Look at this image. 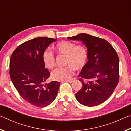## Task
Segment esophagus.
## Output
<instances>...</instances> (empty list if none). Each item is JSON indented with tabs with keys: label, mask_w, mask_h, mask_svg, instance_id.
I'll return each instance as SVG.
<instances>
[{
	"label": "esophagus",
	"mask_w": 131,
	"mask_h": 131,
	"mask_svg": "<svg viewBox=\"0 0 131 131\" xmlns=\"http://www.w3.org/2000/svg\"><path fill=\"white\" fill-rule=\"evenodd\" d=\"M63 82H68L69 83H72L73 81V80H68V81H62L61 83H63Z\"/></svg>",
	"instance_id": "esophagus-1"
}]
</instances>
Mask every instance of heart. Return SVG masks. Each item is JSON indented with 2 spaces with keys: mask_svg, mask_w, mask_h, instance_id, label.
<instances>
[{
  "mask_svg": "<svg viewBox=\"0 0 131 131\" xmlns=\"http://www.w3.org/2000/svg\"><path fill=\"white\" fill-rule=\"evenodd\" d=\"M55 50L59 54L66 56L65 68H58L52 71L51 78L55 81H66L71 79L74 74V69L80 70L85 66L88 61V51L83 45H76L73 42L62 41L57 44ZM46 68L52 69L55 65V58L50 48L44 50L42 55Z\"/></svg>",
  "mask_w": 131,
  "mask_h": 131,
  "instance_id": "obj_1",
  "label": "heart"
}]
</instances>
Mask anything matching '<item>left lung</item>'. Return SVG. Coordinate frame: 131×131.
Listing matches in <instances>:
<instances>
[{
  "instance_id": "obj_1",
  "label": "left lung",
  "mask_w": 131,
  "mask_h": 131,
  "mask_svg": "<svg viewBox=\"0 0 131 131\" xmlns=\"http://www.w3.org/2000/svg\"><path fill=\"white\" fill-rule=\"evenodd\" d=\"M81 41L87 47L88 61L79 76L82 87L76 94L79 102L85 106H97L106 101L119 80V58L113 46L105 39L87 34L68 37Z\"/></svg>"
}]
</instances>
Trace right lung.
Masks as SVG:
<instances>
[{
	"instance_id": "1",
	"label": "right lung",
	"mask_w": 131,
	"mask_h": 131,
	"mask_svg": "<svg viewBox=\"0 0 131 131\" xmlns=\"http://www.w3.org/2000/svg\"><path fill=\"white\" fill-rule=\"evenodd\" d=\"M57 39L40 37L19 45L10 58V76L13 85L24 100L39 107H46L56 98L60 83H44L50 74L42 55Z\"/></svg>"
}]
</instances>
